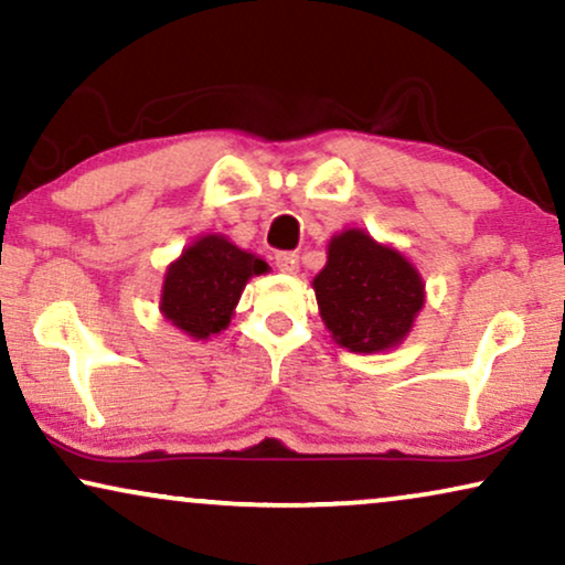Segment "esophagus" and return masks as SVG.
Segmentation results:
<instances>
[{
	"instance_id": "obj_1",
	"label": "esophagus",
	"mask_w": 565,
	"mask_h": 565,
	"mask_svg": "<svg viewBox=\"0 0 565 565\" xmlns=\"http://www.w3.org/2000/svg\"><path fill=\"white\" fill-rule=\"evenodd\" d=\"M276 268L284 270V274H297L299 255L297 253H276Z\"/></svg>"
}]
</instances>
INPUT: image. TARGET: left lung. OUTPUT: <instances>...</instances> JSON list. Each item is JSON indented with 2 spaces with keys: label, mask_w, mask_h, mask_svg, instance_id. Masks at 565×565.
<instances>
[{
  "label": "left lung",
  "mask_w": 565,
  "mask_h": 565,
  "mask_svg": "<svg viewBox=\"0 0 565 565\" xmlns=\"http://www.w3.org/2000/svg\"><path fill=\"white\" fill-rule=\"evenodd\" d=\"M312 289L326 328L353 353L395 349L424 307L416 266L364 230H343L330 239L328 263Z\"/></svg>",
  "instance_id": "obj_1"
}]
</instances>
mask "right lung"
<instances>
[{"label":"right lung","mask_w":565,"mask_h":565,"mask_svg":"<svg viewBox=\"0 0 565 565\" xmlns=\"http://www.w3.org/2000/svg\"><path fill=\"white\" fill-rule=\"evenodd\" d=\"M266 270V260L239 250L224 235H204L170 263L160 312L185 335L206 341L230 326L245 284Z\"/></svg>","instance_id":"obj_1"}]
</instances>
